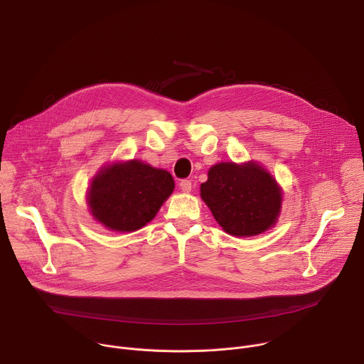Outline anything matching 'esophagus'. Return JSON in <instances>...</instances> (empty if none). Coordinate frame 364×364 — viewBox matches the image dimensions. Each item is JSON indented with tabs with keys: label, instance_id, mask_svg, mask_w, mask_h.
I'll use <instances>...</instances> for the list:
<instances>
[{
	"label": "esophagus",
	"instance_id": "esophagus-1",
	"mask_svg": "<svg viewBox=\"0 0 364 364\" xmlns=\"http://www.w3.org/2000/svg\"><path fill=\"white\" fill-rule=\"evenodd\" d=\"M191 181L190 180H181L180 181V188L184 191V193H190L191 191Z\"/></svg>",
	"mask_w": 364,
	"mask_h": 364
}]
</instances>
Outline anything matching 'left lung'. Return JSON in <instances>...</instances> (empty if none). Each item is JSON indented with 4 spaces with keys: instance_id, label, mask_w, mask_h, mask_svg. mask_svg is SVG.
<instances>
[{
    "instance_id": "left-lung-1",
    "label": "left lung",
    "mask_w": 364,
    "mask_h": 364,
    "mask_svg": "<svg viewBox=\"0 0 364 364\" xmlns=\"http://www.w3.org/2000/svg\"><path fill=\"white\" fill-rule=\"evenodd\" d=\"M207 176V181L200 186V196L226 233L255 236L277 223L282 191L257 163H220Z\"/></svg>"
}]
</instances>
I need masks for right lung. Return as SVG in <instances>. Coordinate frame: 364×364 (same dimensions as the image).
Here are the masks:
<instances>
[{
    "label": "right lung",
    "instance_id": "add662e5",
    "mask_svg": "<svg viewBox=\"0 0 364 364\" xmlns=\"http://www.w3.org/2000/svg\"><path fill=\"white\" fill-rule=\"evenodd\" d=\"M174 190L173 176L138 160L103 167L92 180L93 218L114 232H135L151 222Z\"/></svg>",
    "mask_w": 364,
    "mask_h": 364
}]
</instances>
